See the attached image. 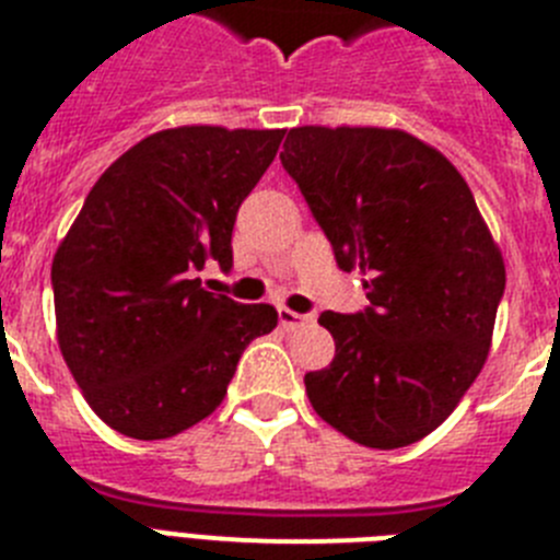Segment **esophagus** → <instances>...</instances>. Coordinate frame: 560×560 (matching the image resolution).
Segmentation results:
<instances>
[{
	"mask_svg": "<svg viewBox=\"0 0 560 560\" xmlns=\"http://www.w3.org/2000/svg\"><path fill=\"white\" fill-rule=\"evenodd\" d=\"M277 314H280V325H283L285 330H296V328H303V325L311 323L308 314H296V311L285 308V305L277 311Z\"/></svg>",
	"mask_w": 560,
	"mask_h": 560,
	"instance_id": "34e87169",
	"label": "esophagus"
}]
</instances>
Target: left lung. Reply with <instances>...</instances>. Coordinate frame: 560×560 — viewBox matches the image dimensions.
Returning <instances> with one entry per match:
<instances>
[{
	"label": "left lung",
	"instance_id": "1",
	"mask_svg": "<svg viewBox=\"0 0 560 560\" xmlns=\"http://www.w3.org/2000/svg\"><path fill=\"white\" fill-rule=\"evenodd\" d=\"M283 167L370 308L325 311L336 355L305 373L316 415L370 448L427 438L485 368L504 260L457 167L400 128L300 126Z\"/></svg>",
	"mask_w": 560,
	"mask_h": 560
}]
</instances>
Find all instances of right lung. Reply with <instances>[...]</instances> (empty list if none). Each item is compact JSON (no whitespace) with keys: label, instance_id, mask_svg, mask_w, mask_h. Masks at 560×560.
<instances>
[{"label":"right lung","instance_id":"obj_1","mask_svg":"<svg viewBox=\"0 0 560 560\" xmlns=\"http://www.w3.org/2000/svg\"><path fill=\"white\" fill-rule=\"evenodd\" d=\"M285 128L179 126L106 167L52 257L56 336L92 412L114 432L165 440L215 412L237 359L277 328L275 305L201 289L232 266L241 201Z\"/></svg>","mask_w":560,"mask_h":560}]
</instances>
